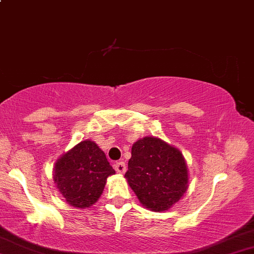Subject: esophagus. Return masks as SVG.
I'll list each match as a JSON object with an SVG mask.
<instances>
[{
    "mask_svg": "<svg viewBox=\"0 0 254 254\" xmlns=\"http://www.w3.org/2000/svg\"><path fill=\"white\" fill-rule=\"evenodd\" d=\"M115 170L119 174H123V173H125V170H127V166H125V163L123 161L116 162V163H115Z\"/></svg>",
    "mask_w": 254,
    "mask_h": 254,
    "instance_id": "esophagus-1",
    "label": "esophagus"
}]
</instances>
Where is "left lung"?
<instances>
[{"instance_id":"8db88e82","label":"left lung","mask_w":254,"mask_h":254,"mask_svg":"<svg viewBox=\"0 0 254 254\" xmlns=\"http://www.w3.org/2000/svg\"><path fill=\"white\" fill-rule=\"evenodd\" d=\"M125 179L139 202L154 212L169 209L188 188L185 157L156 137H144L133 143Z\"/></svg>"}]
</instances>
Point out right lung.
<instances>
[{"mask_svg":"<svg viewBox=\"0 0 254 254\" xmlns=\"http://www.w3.org/2000/svg\"><path fill=\"white\" fill-rule=\"evenodd\" d=\"M114 174L102 149L87 139L56 162L53 180L67 203L77 208H87L97 202L106 179Z\"/></svg>","mask_w":254,"mask_h":254,"instance_id":"add662e5","label":"right lung"}]
</instances>
